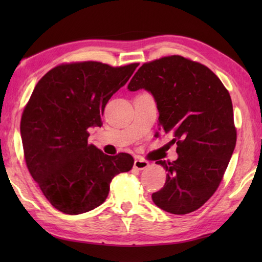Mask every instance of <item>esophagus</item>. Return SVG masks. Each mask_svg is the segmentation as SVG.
Here are the masks:
<instances>
[{
  "label": "esophagus",
  "instance_id": "obj_1",
  "mask_svg": "<svg viewBox=\"0 0 262 262\" xmlns=\"http://www.w3.org/2000/svg\"><path fill=\"white\" fill-rule=\"evenodd\" d=\"M148 165L149 164L147 161H144V160H135V162H134V168L136 170H144V169H146Z\"/></svg>",
  "mask_w": 262,
  "mask_h": 262
}]
</instances>
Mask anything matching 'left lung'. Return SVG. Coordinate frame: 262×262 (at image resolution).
<instances>
[{
    "mask_svg": "<svg viewBox=\"0 0 262 262\" xmlns=\"http://www.w3.org/2000/svg\"><path fill=\"white\" fill-rule=\"evenodd\" d=\"M140 89L152 94L159 129L178 145L176 161L155 162L168 174L153 202L171 214L191 213L213 196L234 151L230 93L208 68L179 55L143 64L128 84L129 91Z\"/></svg>",
    "mask_w": 262,
    "mask_h": 262,
    "instance_id": "obj_1",
    "label": "left lung"
}]
</instances>
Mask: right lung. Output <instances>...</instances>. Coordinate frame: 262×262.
<instances>
[{"label":"right lung","instance_id":"1","mask_svg":"<svg viewBox=\"0 0 262 262\" xmlns=\"http://www.w3.org/2000/svg\"><path fill=\"white\" fill-rule=\"evenodd\" d=\"M137 66H56L37 83L26 105L20 132L28 170L48 202L65 214L97 208L114 177L133 168L132 155L110 157L88 144V129L102 126L105 104Z\"/></svg>","mask_w":262,"mask_h":262}]
</instances>
